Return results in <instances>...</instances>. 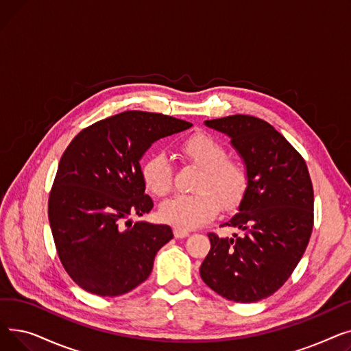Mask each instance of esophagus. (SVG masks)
I'll return each instance as SVG.
<instances>
[{"label":"esophagus","instance_id":"esophagus-1","mask_svg":"<svg viewBox=\"0 0 351 351\" xmlns=\"http://www.w3.org/2000/svg\"><path fill=\"white\" fill-rule=\"evenodd\" d=\"M173 234H175L176 239H183V237H188V236H189V232L175 228V229H173Z\"/></svg>","mask_w":351,"mask_h":351}]
</instances>
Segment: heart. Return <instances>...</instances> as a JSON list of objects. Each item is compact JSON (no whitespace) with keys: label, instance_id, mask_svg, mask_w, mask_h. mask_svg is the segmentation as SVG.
Instances as JSON below:
<instances>
[{"label":"heart","instance_id":"b5f03b06","mask_svg":"<svg viewBox=\"0 0 351 351\" xmlns=\"http://www.w3.org/2000/svg\"><path fill=\"white\" fill-rule=\"evenodd\" d=\"M179 154L196 168L202 169L192 195H178L159 208L163 222L178 229L189 230L212 220L220 206L233 209L241 204L249 185L246 166L237 159L228 158L225 145L206 132H197L183 139ZM145 188L155 196L163 197L173 189V169L165 154L147 156L141 168Z\"/></svg>","mask_w":351,"mask_h":351}]
</instances>
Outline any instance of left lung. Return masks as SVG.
I'll return each mask as SVG.
<instances>
[{
    "label": "left lung",
    "mask_w": 351,
    "mask_h": 351,
    "mask_svg": "<svg viewBox=\"0 0 351 351\" xmlns=\"http://www.w3.org/2000/svg\"><path fill=\"white\" fill-rule=\"evenodd\" d=\"M226 134L249 173L239 213L222 226L243 234L209 233L200 278L220 296L253 303L278 291L296 269L313 230V185L303 156L263 119L232 115L205 121Z\"/></svg>",
    "instance_id": "1"
}]
</instances>
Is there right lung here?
I'll list each match as a JSON object with an SVG mask.
<instances>
[{"mask_svg": "<svg viewBox=\"0 0 351 351\" xmlns=\"http://www.w3.org/2000/svg\"><path fill=\"white\" fill-rule=\"evenodd\" d=\"M191 126L168 115L126 110L71 141L53 179L48 217L60 261L80 287L114 298L149 278L158 250L173 233L168 225L126 220L154 208L139 160L155 141Z\"/></svg>", "mask_w": 351, "mask_h": 351, "instance_id": "1", "label": "right lung"}]
</instances>
